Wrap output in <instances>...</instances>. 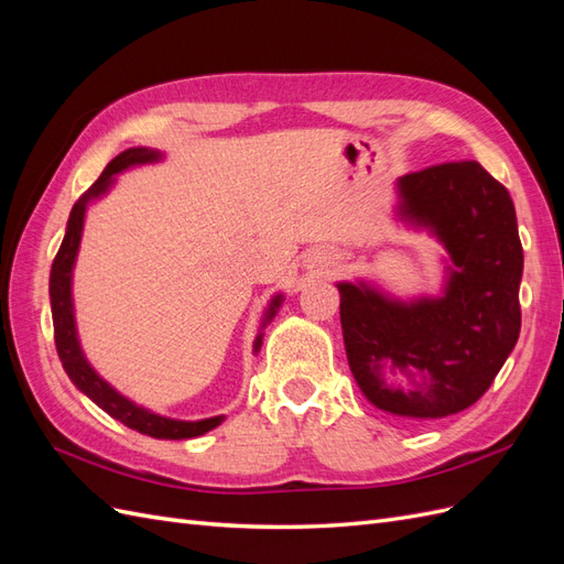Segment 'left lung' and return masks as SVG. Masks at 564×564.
<instances>
[{"mask_svg":"<svg viewBox=\"0 0 564 564\" xmlns=\"http://www.w3.org/2000/svg\"><path fill=\"white\" fill-rule=\"evenodd\" d=\"M395 218L447 256L437 296L398 299L369 280L338 282L352 377L388 414H458L497 379L520 336L522 245L513 199L477 162L395 181Z\"/></svg>","mask_w":564,"mask_h":564,"instance_id":"1","label":"left lung"}]
</instances>
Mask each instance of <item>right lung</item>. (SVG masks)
<instances>
[{
  "mask_svg": "<svg viewBox=\"0 0 564 564\" xmlns=\"http://www.w3.org/2000/svg\"><path fill=\"white\" fill-rule=\"evenodd\" d=\"M164 160V152L155 148H129L104 169L100 178L84 193L70 212L67 218V228L63 245L56 253L54 265H51V278H48V296H51V317H54V336H56V350L63 362V369L75 388L84 392L94 404L104 409L106 414L124 423L127 429L139 431L143 435L158 437V440H191L197 435H204L214 431L216 425L224 423L226 416H212V419H199V421H181V419H169L162 414L150 412V409L135 404L127 395H122L117 388H112L100 373L89 365L87 355L82 350L79 336H77V322H75V301H73V270L79 253V242L84 232V218H87V209L91 202H98L110 193V187L117 181V174L127 172L133 166L143 164H155ZM284 296L275 294L270 299L268 308L261 319V329L256 334L253 340V352L261 350L263 344V329L278 315Z\"/></svg>",
  "mask_w": 564,
  "mask_h": 564,
  "instance_id": "obj_1",
  "label": "right lung"
}]
</instances>
